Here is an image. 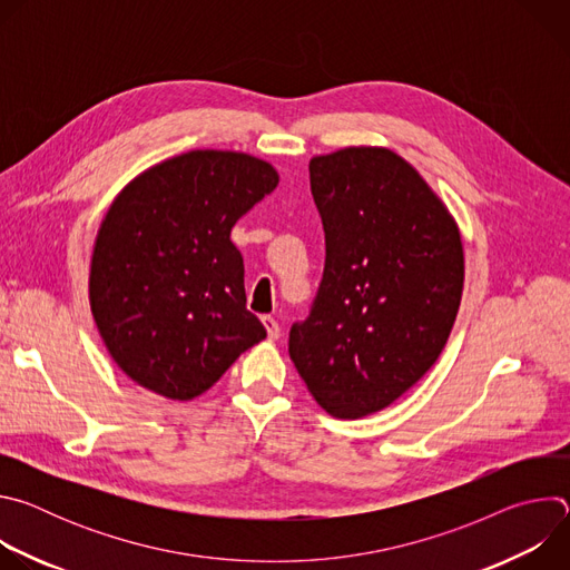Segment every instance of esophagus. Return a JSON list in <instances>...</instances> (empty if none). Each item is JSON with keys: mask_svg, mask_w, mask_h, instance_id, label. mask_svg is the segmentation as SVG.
I'll list each match as a JSON object with an SVG mask.
<instances>
[{"mask_svg": "<svg viewBox=\"0 0 570 570\" xmlns=\"http://www.w3.org/2000/svg\"><path fill=\"white\" fill-rule=\"evenodd\" d=\"M262 322H264L268 338H271V341H277V338H279V322H277L273 315H264Z\"/></svg>", "mask_w": 570, "mask_h": 570, "instance_id": "obj_1", "label": "esophagus"}]
</instances>
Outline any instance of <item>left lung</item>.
Returning <instances> with one entry per match:
<instances>
[{
  "label": "left lung",
  "instance_id": "obj_1",
  "mask_svg": "<svg viewBox=\"0 0 570 570\" xmlns=\"http://www.w3.org/2000/svg\"><path fill=\"white\" fill-rule=\"evenodd\" d=\"M308 176L327 259L288 354L324 411L361 420L440 358L462 299V238L420 171L385 146L315 155Z\"/></svg>",
  "mask_w": 570,
  "mask_h": 570
}]
</instances>
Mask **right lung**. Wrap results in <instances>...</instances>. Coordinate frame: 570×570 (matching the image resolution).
<instances>
[{
    "instance_id": "obj_1",
    "label": "right lung",
    "mask_w": 570,
    "mask_h": 570,
    "mask_svg": "<svg viewBox=\"0 0 570 570\" xmlns=\"http://www.w3.org/2000/svg\"><path fill=\"white\" fill-rule=\"evenodd\" d=\"M277 185L266 159L196 148L117 194L95 238L90 308L108 354L137 385L191 401L266 338L246 308L229 232Z\"/></svg>"
}]
</instances>
